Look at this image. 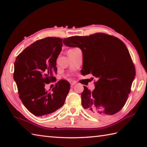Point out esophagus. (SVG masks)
<instances>
[{
    "label": "esophagus",
    "instance_id": "esophagus-1",
    "mask_svg": "<svg viewBox=\"0 0 147 147\" xmlns=\"http://www.w3.org/2000/svg\"><path fill=\"white\" fill-rule=\"evenodd\" d=\"M76 83V82H74V81H72V82H70V84H71V86H73L74 85H75Z\"/></svg>",
    "mask_w": 147,
    "mask_h": 147
}]
</instances>
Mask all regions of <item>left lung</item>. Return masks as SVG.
<instances>
[{
	"label": "left lung",
	"mask_w": 147,
	"mask_h": 147,
	"mask_svg": "<svg viewBox=\"0 0 147 147\" xmlns=\"http://www.w3.org/2000/svg\"><path fill=\"white\" fill-rule=\"evenodd\" d=\"M64 45L79 47L83 53V75L98 79L93 92L85 86L82 104L90 114L104 118L124 107L136 75L129 52L117 37L97 33L63 39Z\"/></svg>",
	"instance_id": "8db88e82"
}]
</instances>
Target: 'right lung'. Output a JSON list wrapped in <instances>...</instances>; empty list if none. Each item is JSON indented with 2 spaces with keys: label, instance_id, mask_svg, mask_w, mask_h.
Returning a JSON list of instances; mask_svg holds the SVG:
<instances>
[{
  "label": "right lung",
  "instance_id": "add662e5",
  "mask_svg": "<svg viewBox=\"0 0 147 147\" xmlns=\"http://www.w3.org/2000/svg\"><path fill=\"white\" fill-rule=\"evenodd\" d=\"M62 39L47 37L28 47L14 62V80L23 105L36 116H45L61 108L70 90L61 80L49 93L45 84L55 81L56 60L62 50Z\"/></svg>",
  "mask_w": 147,
  "mask_h": 147
}]
</instances>
